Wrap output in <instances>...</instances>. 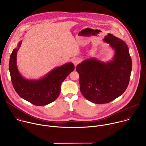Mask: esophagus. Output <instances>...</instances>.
<instances>
[{"mask_svg":"<svg viewBox=\"0 0 146 146\" xmlns=\"http://www.w3.org/2000/svg\"><path fill=\"white\" fill-rule=\"evenodd\" d=\"M80 60L78 58H74L73 59V63L74 64V65L75 66H76L77 64H78L80 63Z\"/></svg>","mask_w":146,"mask_h":146,"instance_id":"obj_1","label":"esophagus"}]
</instances>
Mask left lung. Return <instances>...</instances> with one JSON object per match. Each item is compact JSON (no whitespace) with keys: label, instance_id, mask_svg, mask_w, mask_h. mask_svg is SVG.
Segmentation results:
<instances>
[{"label":"left lung","instance_id":"1","mask_svg":"<svg viewBox=\"0 0 146 146\" xmlns=\"http://www.w3.org/2000/svg\"><path fill=\"white\" fill-rule=\"evenodd\" d=\"M103 40L115 50L112 60L105 63L91 58L76 66L82 95L96 104L109 103L125 92L132 67L128 47L123 40L110 33Z\"/></svg>","mask_w":146,"mask_h":146}]
</instances>
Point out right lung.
Segmentation results:
<instances>
[{"label": "right lung", "mask_w": 146, "mask_h": 146, "mask_svg": "<svg viewBox=\"0 0 146 146\" xmlns=\"http://www.w3.org/2000/svg\"><path fill=\"white\" fill-rule=\"evenodd\" d=\"M21 43V41L10 58L9 70L13 87L21 98L34 105H47L57 99L62 82L74 70V66L70 62L54 68L42 78L25 79L20 74L17 66V52Z\"/></svg>", "instance_id": "1"}]
</instances>
